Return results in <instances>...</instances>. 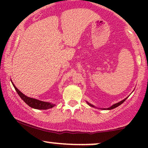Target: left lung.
I'll return each mask as SVG.
<instances>
[{
  "label": "left lung",
  "mask_w": 148,
  "mask_h": 148,
  "mask_svg": "<svg viewBox=\"0 0 148 148\" xmlns=\"http://www.w3.org/2000/svg\"><path fill=\"white\" fill-rule=\"evenodd\" d=\"M129 97V96H128ZM127 98H125V99H124L123 100H122V101H119V102H118V103H114V104L113 105H112L111 106H110L109 108H100V109H102V110H111V109H113V108H116V107H118V106H120V105H121L122 103H123L124 101H125V100H126L127 99ZM86 102H87V103L88 105H89L90 106H91V107H93V108H97L96 106H95L94 105H92V104H91V103H90L89 102H88V101H86Z\"/></svg>",
  "instance_id": "obj_1"
}]
</instances>
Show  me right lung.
<instances>
[{"mask_svg": "<svg viewBox=\"0 0 148 148\" xmlns=\"http://www.w3.org/2000/svg\"><path fill=\"white\" fill-rule=\"evenodd\" d=\"M12 84L13 86H14L15 90H16V92L18 93V95H19L20 97L23 99V101H24L25 103H27V104H28L30 107H31V108H35V109H40V110H47V109H49V108H53V107L56 106L55 103H53L40 101V100L29 97H27L26 95H25L24 94H23V93H22L18 89V88H16V86H14V84H13L12 81Z\"/></svg>", "mask_w": 148, "mask_h": 148, "instance_id": "1", "label": "right lung"}]
</instances>
